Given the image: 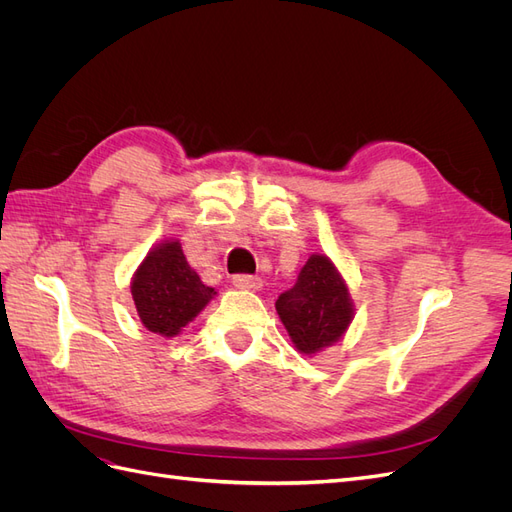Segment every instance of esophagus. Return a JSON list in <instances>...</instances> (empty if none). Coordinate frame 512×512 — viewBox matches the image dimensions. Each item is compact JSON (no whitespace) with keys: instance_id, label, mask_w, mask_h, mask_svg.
<instances>
[{"instance_id":"1","label":"esophagus","mask_w":512,"mask_h":512,"mask_svg":"<svg viewBox=\"0 0 512 512\" xmlns=\"http://www.w3.org/2000/svg\"><path fill=\"white\" fill-rule=\"evenodd\" d=\"M232 284L239 290H260L262 288V280L256 275H235L232 277Z\"/></svg>"}]
</instances>
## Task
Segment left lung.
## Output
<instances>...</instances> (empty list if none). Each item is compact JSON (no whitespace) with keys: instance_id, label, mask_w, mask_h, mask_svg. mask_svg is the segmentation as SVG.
Masks as SVG:
<instances>
[{"instance_id":"obj_1","label":"left lung","mask_w":512,"mask_h":512,"mask_svg":"<svg viewBox=\"0 0 512 512\" xmlns=\"http://www.w3.org/2000/svg\"><path fill=\"white\" fill-rule=\"evenodd\" d=\"M277 316L301 354L314 356L337 344L354 318V303L344 275L324 254H312L299 282L275 301Z\"/></svg>"}]
</instances>
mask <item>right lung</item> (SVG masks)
Instances as JSON below:
<instances>
[{"mask_svg": "<svg viewBox=\"0 0 512 512\" xmlns=\"http://www.w3.org/2000/svg\"><path fill=\"white\" fill-rule=\"evenodd\" d=\"M130 290L143 327L168 339L179 335L218 294L190 267L179 239L151 247L132 275Z\"/></svg>", "mask_w": 512, "mask_h": 512, "instance_id": "1", "label": "right lung"}]
</instances>
